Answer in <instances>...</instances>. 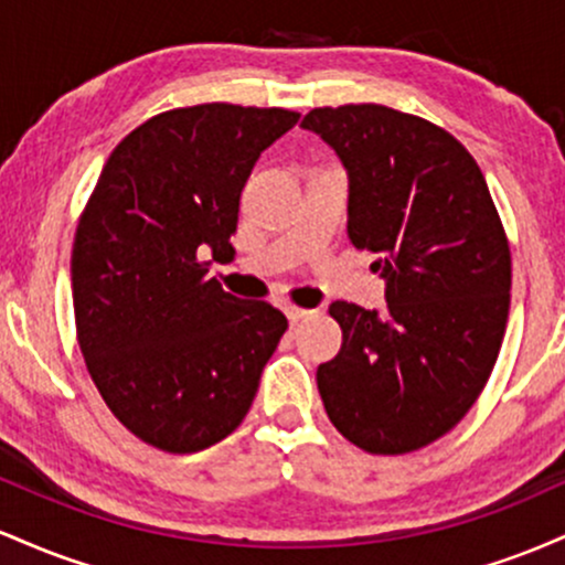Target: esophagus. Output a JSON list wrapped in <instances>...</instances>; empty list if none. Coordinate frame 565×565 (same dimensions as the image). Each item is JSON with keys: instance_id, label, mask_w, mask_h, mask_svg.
Wrapping results in <instances>:
<instances>
[{"instance_id": "34e87169", "label": "esophagus", "mask_w": 565, "mask_h": 565, "mask_svg": "<svg viewBox=\"0 0 565 565\" xmlns=\"http://www.w3.org/2000/svg\"><path fill=\"white\" fill-rule=\"evenodd\" d=\"M284 313H287L289 321H302V319H308V316H313V310L297 308V305H284Z\"/></svg>"}]
</instances>
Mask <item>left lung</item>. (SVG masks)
Returning <instances> with one entry per match:
<instances>
[{
  "instance_id": "8db88e82",
  "label": "left lung",
  "mask_w": 565,
  "mask_h": 565,
  "mask_svg": "<svg viewBox=\"0 0 565 565\" xmlns=\"http://www.w3.org/2000/svg\"><path fill=\"white\" fill-rule=\"evenodd\" d=\"M350 178L348 236L387 281V313L332 302L342 348L316 382L329 419L369 454L451 430L491 377L510 313L508 233L481 167L454 135L377 103L313 108Z\"/></svg>"
}]
</instances>
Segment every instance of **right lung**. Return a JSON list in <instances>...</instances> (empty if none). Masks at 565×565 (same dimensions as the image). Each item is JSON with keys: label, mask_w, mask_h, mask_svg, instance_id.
I'll use <instances>...</instances> for the list:
<instances>
[{"label": "right lung", "mask_w": 565, "mask_h": 565, "mask_svg": "<svg viewBox=\"0 0 565 565\" xmlns=\"http://www.w3.org/2000/svg\"><path fill=\"white\" fill-rule=\"evenodd\" d=\"M287 108L161 111L114 148L71 252L84 364L114 417L153 449L193 454L231 436L287 332L281 310L206 276L231 257L238 199Z\"/></svg>", "instance_id": "obj_1"}]
</instances>
